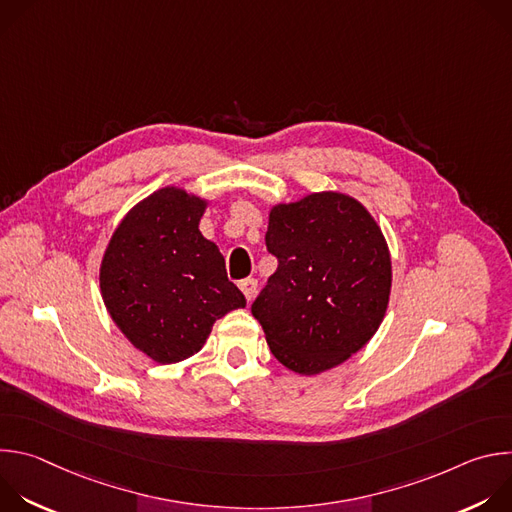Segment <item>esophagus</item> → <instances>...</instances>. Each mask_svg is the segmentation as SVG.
Here are the masks:
<instances>
[{
    "label": "esophagus",
    "mask_w": 512,
    "mask_h": 512,
    "mask_svg": "<svg viewBox=\"0 0 512 512\" xmlns=\"http://www.w3.org/2000/svg\"><path fill=\"white\" fill-rule=\"evenodd\" d=\"M239 287H241V291L245 294L247 302H253L255 294H257V279H253V277L241 279V281H239Z\"/></svg>",
    "instance_id": "obj_1"
}]
</instances>
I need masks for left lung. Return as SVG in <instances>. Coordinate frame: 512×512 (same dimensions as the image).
<instances>
[{"instance_id": "obj_1", "label": "left lung", "mask_w": 512, "mask_h": 512, "mask_svg": "<svg viewBox=\"0 0 512 512\" xmlns=\"http://www.w3.org/2000/svg\"><path fill=\"white\" fill-rule=\"evenodd\" d=\"M265 245L277 269L251 312L283 367L324 373L375 336L389 306L391 255L358 200L314 192L275 204Z\"/></svg>"}]
</instances>
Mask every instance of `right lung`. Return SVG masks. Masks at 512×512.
<instances>
[{
  "mask_svg": "<svg viewBox=\"0 0 512 512\" xmlns=\"http://www.w3.org/2000/svg\"><path fill=\"white\" fill-rule=\"evenodd\" d=\"M206 204L176 186L150 194L123 216L101 261L109 316L160 364L196 354L218 318L247 304L198 229Z\"/></svg>",
  "mask_w": 512,
  "mask_h": 512,
  "instance_id": "add662e5",
  "label": "right lung"
}]
</instances>
